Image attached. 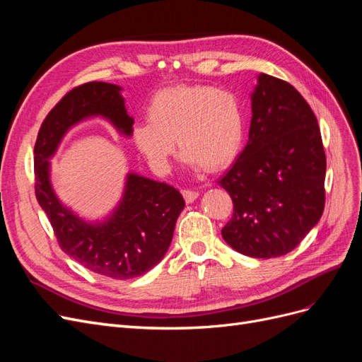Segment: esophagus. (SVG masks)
Returning a JSON list of instances; mask_svg holds the SVG:
<instances>
[{
	"instance_id": "1",
	"label": "esophagus",
	"mask_w": 362,
	"mask_h": 362,
	"mask_svg": "<svg viewBox=\"0 0 362 362\" xmlns=\"http://www.w3.org/2000/svg\"><path fill=\"white\" fill-rule=\"evenodd\" d=\"M182 196H184L185 202H187V204H192V202H194L196 199H198L199 193H198V192H194V190H190V189H184V190H182Z\"/></svg>"
}]
</instances>
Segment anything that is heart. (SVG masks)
Returning <instances> with one entry per match:
<instances>
[{
    "mask_svg": "<svg viewBox=\"0 0 362 362\" xmlns=\"http://www.w3.org/2000/svg\"><path fill=\"white\" fill-rule=\"evenodd\" d=\"M148 120L137 122L131 140L152 168H166L173 140L190 169L218 170L243 148L246 117L233 92L211 86H173L151 98Z\"/></svg>",
    "mask_w": 362,
    "mask_h": 362,
    "instance_id": "1",
    "label": "heart"
}]
</instances>
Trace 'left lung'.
<instances>
[{
  "label": "left lung",
  "mask_w": 362,
  "mask_h": 362,
  "mask_svg": "<svg viewBox=\"0 0 362 362\" xmlns=\"http://www.w3.org/2000/svg\"><path fill=\"white\" fill-rule=\"evenodd\" d=\"M250 100L247 145L218 181L234 204L222 237L240 254L275 258L320 221L326 156L315 115L290 83L259 74Z\"/></svg>",
  "instance_id": "left-lung-1"
}]
</instances>
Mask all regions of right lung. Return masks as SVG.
I'll list each match as a JSON object with an SVG mask.
<instances>
[{"mask_svg": "<svg viewBox=\"0 0 362 362\" xmlns=\"http://www.w3.org/2000/svg\"><path fill=\"white\" fill-rule=\"evenodd\" d=\"M120 87L92 81L75 87L48 113L35 145L36 198L47 213L63 252L83 267L112 279L144 275L163 259L177 218L185 205L181 193L166 182L128 173L124 196L103 222H86L63 205L49 180V158L63 136L84 119L101 116L120 134L133 133Z\"/></svg>", "mask_w": 362, "mask_h": 362, "instance_id": "right-lung-1", "label": "right lung"}]
</instances>
